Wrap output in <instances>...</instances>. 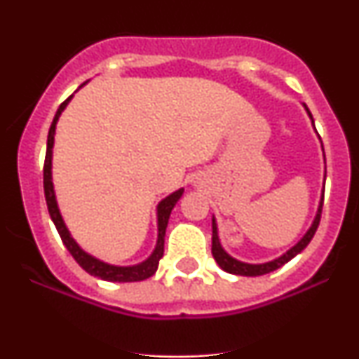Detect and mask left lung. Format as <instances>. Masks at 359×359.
Here are the masks:
<instances>
[{
	"mask_svg": "<svg viewBox=\"0 0 359 359\" xmlns=\"http://www.w3.org/2000/svg\"><path fill=\"white\" fill-rule=\"evenodd\" d=\"M307 113H309V116L312 118L311 111L307 109ZM312 123H314V119H312ZM323 204H324V194H323V203H320V205H319V211H317L316 219H314V222H312L311 229H309V231L306 233V236H304L302 240H300L297 245L294 246V248L288 250L287 253L283 255V257L273 259V262L263 263V265H248V263L238 262V259H234V258L229 257V255L221 248L219 238H217L216 221L212 219V257H214V259H216L217 265H219L224 271H228V273L243 275V277H258V275L270 273V271L277 270L282 265H285L287 262H290V259L294 258L295 255H299L300 251H302L309 245V243H311V240H312V238H314V234L317 231V228H319L320 214H323Z\"/></svg>",
	"mask_w": 359,
	"mask_h": 359,
	"instance_id": "1",
	"label": "left lung"
}]
</instances>
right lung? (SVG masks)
<instances>
[{
	"label": "right lung",
	"mask_w": 359,
	"mask_h": 359,
	"mask_svg": "<svg viewBox=\"0 0 359 359\" xmlns=\"http://www.w3.org/2000/svg\"><path fill=\"white\" fill-rule=\"evenodd\" d=\"M72 96H69L57 109L55 118H53L50 130H48L47 137V151H45V162H43V192H45V201H47L48 214H50L53 224H55L57 231L60 234V240L65 245V248L69 250V253L72 255L74 259L88 271L89 275H94V277H100L102 280H108V282H140V280H145L155 273L156 269H158L160 258L163 257V241H165V229L168 224V217H170L172 209L177 204V201L180 199V196L184 194V189H179V191L170 194V196L165 197L162 203L158 204V241H156V248L151 257L143 262L142 265L137 266H113L108 265V263H102L100 259L93 258L90 255L82 251L77 243L72 240L71 234H69L67 228H65L64 221H62L59 208H57L55 203V194H53V185H52V147H53V135H55V125L57 119H59L60 113L64 111L67 102L71 101Z\"/></svg>",
	"instance_id": "right-lung-1"
}]
</instances>
